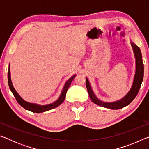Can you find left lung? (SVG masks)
<instances>
[{"label": "left lung", "mask_w": 149, "mask_h": 149, "mask_svg": "<svg viewBox=\"0 0 149 149\" xmlns=\"http://www.w3.org/2000/svg\"><path fill=\"white\" fill-rule=\"evenodd\" d=\"M132 49L134 52L135 62H136V69L135 74L133 79V82L132 84V88L129 91L127 94H126L122 99L117 100V101L112 102H106L100 100L96 97L95 93L91 86L90 83L86 77V87L89 93V95L91 100L95 103V104L100 106V107L110 108L112 110H118L121 109L126 106L129 105L132 102L133 99H135L136 96L138 94L139 91L141 87V84H142L143 80V75H144V65H143L142 54H141V50L137 45L131 41Z\"/></svg>", "instance_id": "1"}]
</instances>
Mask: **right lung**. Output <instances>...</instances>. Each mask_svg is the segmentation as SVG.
<instances>
[{"label":"right lung","mask_w":149,"mask_h":149,"mask_svg":"<svg viewBox=\"0 0 149 149\" xmlns=\"http://www.w3.org/2000/svg\"><path fill=\"white\" fill-rule=\"evenodd\" d=\"M75 76H76V75H74L73 76L70 77L66 82H65L64 86L63 87L61 94H60L59 98L56 100V101L52 103H50L49 104L39 105L37 104H35V103H30V102H27L20 97L18 93H17L16 89H14L13 85H12V83L11 81V77H10V64H9L8 71V85H9L10 89L12 93H13V95L15 97V98H16L17 102L26 110L31 111V112H35V113H41L43 112H46V111L53 109V108L58 107L59 105L61 104L62 103L64 102L65 97V95H66V93H67V91L70 85H71V83L72 82V81L74 80V77Z\"/></svg>","instance_id":"right-lung-1"}]
</instances>
